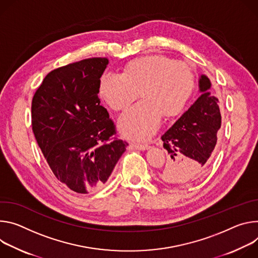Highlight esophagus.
Masks as SVG:
<instances>
[{
	"label": "esophagus",
	"instance_id": "esophagus-1",
	"mask_svg": "<svg viewBox=\"0 0 258 258\" xmlns=\"http://www.w3.org/2000/svg\"><path fill=\"white\" fill-rule=\"evenodd\" d=\"M130 149L132 150H139V151H146V150H149L150 149V146L149 145H137V144H131L130 145Z\"/></svg>",
	"mask_w": 258,
	"mask_h": 258
}]
</instances>
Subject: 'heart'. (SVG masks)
<instances>
[{"instance_id":"heart-1","label":"heart","mask_w":258,"mask_h":258,"mask_svg":"<svg viewBox=\"0 0 258 258\" xmlns=\"http://www.w3.org/2000/svg\"><path fill=\"white\" fill-rule=\"evenodd\" d=\"M195 88V74L184 62L162 55L144 56L130 61L124 74L106 72L99 91L114 110H124L140 92L144 99L123 113L119 127L124 136L148 140L160 128L163 114L175 117L187 105Z\"/></svg>"}]
</instances>
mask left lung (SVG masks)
<instances>
[{"label": "left lung", "mask_w": 258, "mask_h": 258, "mask_svg": "<svg viewBox=\"0 0 258 258\" xmlns=\"http://www.w3.org/2000/svg\"><path fill=\"white\" fill-rule=\"evenodd\" d=\"M210 80H199L201 95L167 132L163 147L170 158L162 178L170 183H189L201 178L212 161L221 126L218 99L211 95Z\"/></svg>", "instance_id": "1"}]
</instances>
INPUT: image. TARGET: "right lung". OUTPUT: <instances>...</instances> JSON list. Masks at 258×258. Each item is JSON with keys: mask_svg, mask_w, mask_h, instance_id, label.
Masks as SVG:
<instances>
[{"mask_svg": "<svg viewBox=\"0 0 258 258\" xmlns=\"http://www.w3.org/2000/svg\"><path fill=\"white\" fill-rule=\"evenodd\" d=\"M107 63L94 57L53 70L32 102L33 132L50 169L79 194L101 188L128 146L98 98Z\"/></svg>", "mask_w": 258, "mask_h": 258, "instance_id": "add662e5", "label": "right lung"}]
</instances>
